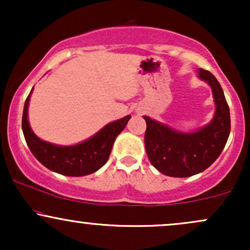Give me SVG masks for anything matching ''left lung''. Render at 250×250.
I'll list each match as a JSON object with an SVG mask.
<instances>
[{
    "label": "left lung",
    "mask_w": 250,
    "mask_h": 250,
    "mask_svg": "<svg viewBox=\"0 0 250 250\" xmlns=\"http://www.w3.org/2000/svg\"><path fill=\"white\" fill-rule=\"evenodd\" d=\"M197 77L213 91L215 113L208 125L185 133L143 116L147 123L145 145L148 159L167 176L189 177L202 173L220 156L230 134V113L219 81L210 71L201 68Z\"/></svg>",
    "instance_id": "8db88e82"
}]
</instances>
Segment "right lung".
Segmentation results:
<instances>
[{
	"mask_svg": "<svg viewBox=\"0 0 250 250\" xmlns=\"http://www.w3.org/2000/svg\"><path fill=\"white\" fill-rule=\"evenodd\" d=\"M24 102L22 130L25 142L34 156L51 171L64 176H85L105 165L117 135L125 128L130 115L108 123L84 141L71 146H60L43 141L31 129L28 121V107L31 93Z\"/></svg>",
	"mask_w": 250,
	"mask_h": 250,
	"instance_id": "right-lung-1",
	"label": "right lung"
}]
</instances>
